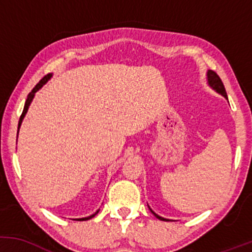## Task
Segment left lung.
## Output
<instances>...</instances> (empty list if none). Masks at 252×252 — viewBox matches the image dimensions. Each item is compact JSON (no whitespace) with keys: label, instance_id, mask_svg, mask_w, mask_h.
<instances>
[{"label":"left lung","instance_id":"1","mask_svg":"<svg viewBox=\"0 0 252 252\" xmlns=\"http://www.w3.org/2000/svg\"><path fill=\"white\" fill-rule=\"evenodd\" d=\"M207 79H209L210 85L212 86V88L215 89L217 92H219V94H222V96H224L225 98H227L226 91H225V88H224V84H222L221 79H220V78H219V76L216 73L215 71H211L210 70L209 72H207ZM152 212H153V211H152ZM153 215H154L156 218L160 219V220H168V219H164V218H162V217L158 216L154 212H153Z\"/></svg>","mask_w":252,"mask_h":252}]
</instances>
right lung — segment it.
Returning a JSON list of instances; mask_svg holds the SVG:
<instances>
[{
    "label": "right lung",
    "instance_id": "right-lung-1",
    "mask_svg": "<svg viewBox=\"0 0 252 252\" xmlns=\"http://www.w3.org/2000/svg\"><path fill=\"white\" fill-rule=\"evenodd\" d=\"M51 76H52V74H46V76L43 77L42 79L40 80V82L37 83L35 86H34V89L32 90V91L30 92V94H28V96H27V99H26V103H25V108H24V111H22L21 116H20V121H19V128H20V126H21V122H22V120H24V117H25L26 112H27V110H28V106H30V104H31V102H32V99H33V97H34V94H35V92H36L37 90H39L40 88H41V86L43 85V84H45L46 82H47L48 79H50ZM97 213H98V211H97L96 213H94V215H92V216H90V217H86V218H80V219H77V220H89V219L94 218V217L96 216Z\"/></svg>",
    "mask_w": 252,
    "mask_h": 252
}]
</instances>
